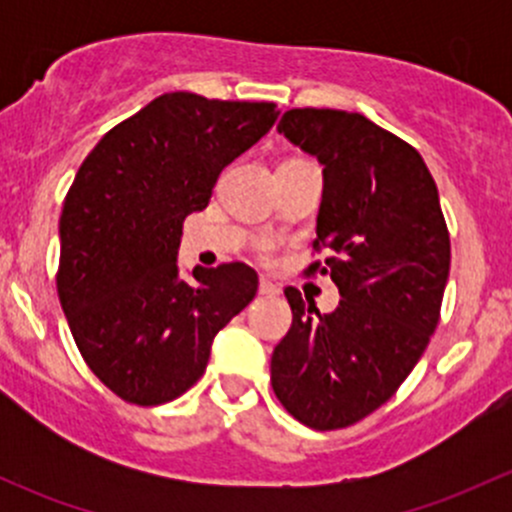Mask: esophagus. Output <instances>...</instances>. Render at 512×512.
Instances as JSON below:
<instances>
[{"label":"esophagus","mask_w":512,"mask_h":512,"mask_svg":"<svg viewBox=\"0 0 512 512\" xmlns=\"http://www.w3.org/2000/svg\"><path fill=\"white\" fill-rule=\"evenodd\" d=\"M280 292V285H275V282L267 280V277H260V294H265V297H277Z\"/></svg>","instance_id":"34e87169"}]
</instances>
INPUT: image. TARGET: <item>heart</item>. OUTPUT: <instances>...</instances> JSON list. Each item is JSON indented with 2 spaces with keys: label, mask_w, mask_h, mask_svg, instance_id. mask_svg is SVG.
Instances as JSON below:
<instances>
[{
  "label": "heart",
  "mask_w": 512,
  "mask_h": 512,
  "mask_svg": "<svg viewBox=\"0 0 512 512\" xmlns=\"http://www.w3.org/2000/svg\"><path fill=\"white\" fill-rule=\"evenodd\" d=\"M262 250H265V252H267V250H270V245H262Z\"/></svg>",
  "instance_id": "heart-1"
}]
</instances>
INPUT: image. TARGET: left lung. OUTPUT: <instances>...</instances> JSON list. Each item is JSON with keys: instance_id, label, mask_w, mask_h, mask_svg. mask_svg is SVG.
<instances>
[{"instance_id": "1", "label": "left lung", "mask_w": 512, "mask_h": 512, "mask_svg": "<svg viewBox=\"0 0 512 512\" xmlns=\"http://www.w3.org/2000/svg\"><path fill=\"white\" fill-rule=\"evenodd\" d=\"M324 165L322 205L307 275L339 287L322 314L287 287L292 327L272 352V389L304 426L334 431L396 394L436 332L451 270L438 188L414 146L361 113L292 108L277 123Z\"/></svg>"}]
</instances>
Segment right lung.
Listing matches in <instances>:
<instances>
[{
  "mask_svg": "<svg viewBox=\"0 0 512 512\" xmlns=\"http://www.w3.org/2000/svg\"><path fill=\"white\" fill-rule=\"evenodd\" d=\"M275 103L188 91L153 98L96 143L59 220V302L81 356L123 401L158 406L203 376L220 329L252 302L245 262L178 275L183 220L227 163L255 146Z\"/></svg>",
  "mask_w": 512,
  "mask_h": 512,
  "instance_id": "obj_1",
  "label": "right lung"
}]
</instances>
